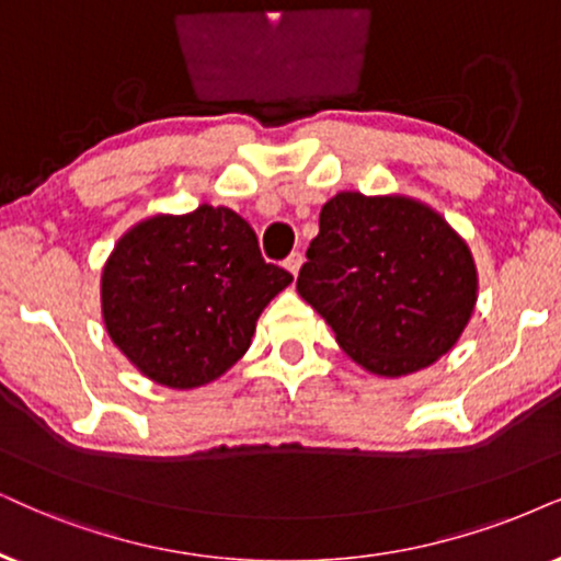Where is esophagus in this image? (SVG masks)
Instances as JSON below:
<instances>
[{
	"mask_svg": "<svg viewBox=\"0 0 561 561\" xmlns=\"http://www.w3.org/2000/svg\"><path fill=\"white\" fill-rule=\"evenodd\" d=\"M300 266H302V256H300V253H293V256H289V259L285 261V268H287V272L293 274V276L300 274Z\"/></svg>",
	"mask_w": 561,
	"mask_h": 561,
	"instance_id": "esophagus-1",
	"label": "esophagus"
}]
</instances>
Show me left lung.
Returning <instances> with one entry per match:
<instances>
[{
    "mask_svg": "<svg viewBox=\"0 0 561 561\" xmlns=\"http://www.w3.org/2000/svg\"><path fill=\"white\" fill-rule=\"evenodd\" d=\"M297 293L346 357L378 378L435 365L458 344L479 297L471 248L430 204L339 191L318 219Z\"/></svg>",
    "mask_w": 561,
    "mask_h": 561,
    "instance_id": "left-lung-1",
    "label": "left lung"
}]
</instances>
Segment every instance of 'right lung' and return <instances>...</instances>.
<instances>
[{"mask_svg": "<svg viewBox=\"0 0 561 561\" xmlns=\"http://www.w3.org/2000/svg\"><path fill=\"white\" fill-rule=\"evenodd\" d=\"M293 274L261 259L259 238L228 207L152 215L113 245L101 274L111 342L175 391L222 378L251 346L259 316Z\"/></svg>", "mask_w": 561, "mask_h": 561, "instance_id": "right-lung-1", "label": "right lung"}]
</instances>
